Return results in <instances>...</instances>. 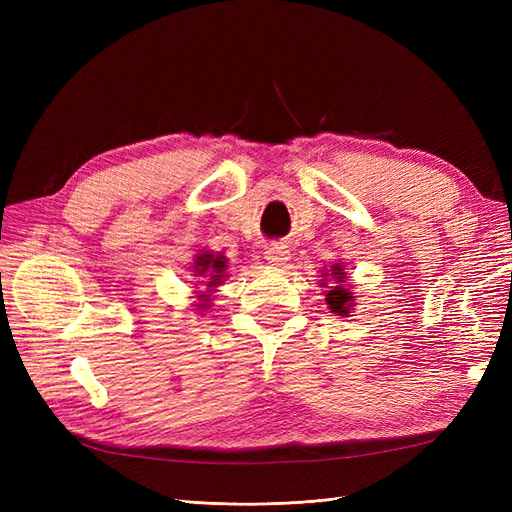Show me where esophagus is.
<instances>
[{
	"instance_id": "obj_1",
	"label": "esophagus",
	"mask_w": 512,
	"mask_h": 512,
	"mask_svg": "<svg viewBox=\"0 0 512 512\" xmlns=\"http://www.w3.org/2000/svg\"><path fill=\"white\" fill-rule=\"evenodd\" d=\"M265 256H267V260L271 262V265L282 267V265H286V262L290 260V250H288L286 245H282V243H273V245L267 247Z\"/></svg>"
}]
</instances>
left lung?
I'll return each instance as SVG.
<instances>
[{"instance_id": "1", "label": "left lung", "mask_w": 512, "mask_h": 512, "mask_svg": "<svg viewBox=\"0 0 512 512\" xmlns=\"http://www.w3.org/2000/svg\"><path fill=\"white\" fill-rule=\"evenodd\" d=\"M346 265L342 260L333 262L331 269H324L322 271V280H320V288H327L324 290V301H327L329 309L335 316H348L352 309H354V301L356 297L346 288ZM331 283V287L326 284Z\"/></svg>"}]
</instances>
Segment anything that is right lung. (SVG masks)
<instances>
[{"label":"right lung","instance_id":"right-lung-1","mask_svg":"<svg viewBox=\"0 0 512 512\" xmlns=\"http://www.w3.org/2000/svg\"><path fill=\"white\" fill-rule=\"evenodd\" d=\"M194 271L196 277H203L207 280V290L198 294V301H194V305L198 307V312H205L209 309L211 303V292H215V288L222 286L226 280V269H228V258L224 254H213V252H198L194 256V265L190 267Z\"/></svg>","mask_w":512,"mask_h":512}]
</instances>
